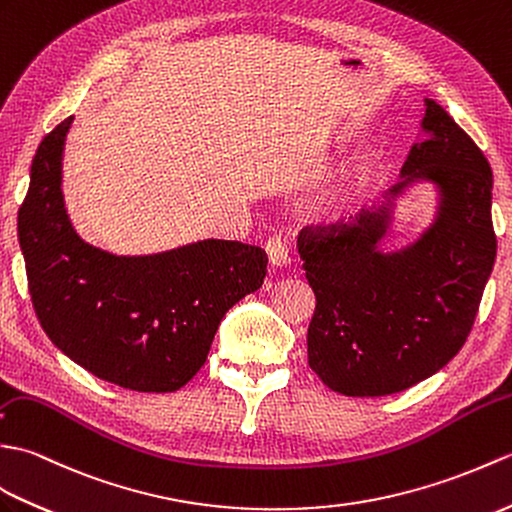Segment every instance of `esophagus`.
<instances>
[{"mask_svg": "<svg viewBox=\"0 0 512 512\" xmlns=\"http://www.w3.org/2000/svg\"><path fill=\"white\" fill-rule=\"evenodd\" d=\"M267 249V256H269V263L274 267H287L291 265V254L287 245L280 241V236H271L269 241L265 243Z\"/></svg>", "mask_w": 512, "mask_h": 512, "instance_id": "obj_1", "label": "esophagus"}]
</instances>
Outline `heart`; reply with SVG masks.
I'll use <instances>...</instances> for the list:
<instances>
[{
    "label": "heart",
    "mask_w": 512,
    "mask_h": 512,
    "mask_svg": "<svg viewBox=\"0 0 512 512\" xmlns=\"http://www.w3.org/2000/svg\"><path fill=\"white\" fill-rule=\"evenodd\" d=\"M368 173L370 157L359 155L357 160H352L346 168L339 170L328 184H324L309 201H306V217L313 221H326L337 217V214L348 206V201L355 197V192L363 186V181L368 179Z\"/></svg>",
    "instance_id": "heart-1"
}]
</instances>
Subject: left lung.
Here are the masks:
<instances>
[{
	"label": "left lung",
	"instance_id": "obj_1",
	"mask_svg": "<svg viewBox=\"0 0 512 512\" xmlns=\"http://www.w3.org/2000/svg\"><path fill=\"white\" fill-rule=\"evenodd\" d=\"M420 131L425 140L412 144L381 208L298 236L315 293L309 366L344 396L403 392L447 366L493 271L491 166L436 100L425 98ZM416 183L435 186V219L416 242L385 253L395 201Z\"/></svg>",
	"mask_w": 512,
	"mask_h": 512
}]
</instances>
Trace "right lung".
<instances>
[{"mask_svg": "<svg viewBox=\"0 0 512 512\" xmlns=\"http://www.w3.org/2000/svg\"><path fill=\"white\" fill-rule=\"evenodd\" d=\"M72 116L41 140L19 208V247L45 335L94 377L133 392H175L201 370L223 315L263 287L267 254L238 241L116 256L85 243L63 199Z\"/></svg>", "mask_w": 512, "mask_h": 512, "instance_id": "add662e5", "label": "right lung"}]
</instances>
